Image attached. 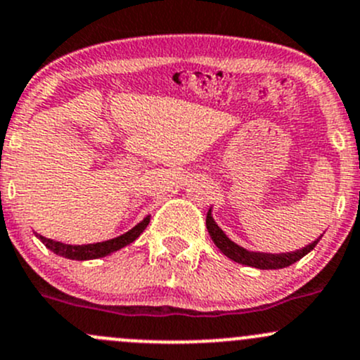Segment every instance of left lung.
Masks as SVG:
<instances>
[{"mask_svg": "<svg viewBox=\"0 0 360 360\" xmlns=\"http://www.w3.org/2000/svg\"><path fill=\"white\" fill-rule=\"evenodd\" d=\"M205 224H207V231H209L210 238L216 244V248L224 254V256L230 257L231 261L235 263L245 264V266H252V268H259V270H278V268H285L291 266L292 263L300 261L301 257L307 256L311 249L317 245V242L321 240V237L317 238L315 242H311L310 245L307 248L296 250V252H288V254H264V252H249L240 245H237L235 242H231L230 238L224 235V231L214 223L212 216H210V210L207 212L205 217Z\"/></svg>", "mask_w": 360, "mask_h": 360, "instance_id": "1", "label": "left lung"}]
</instances>
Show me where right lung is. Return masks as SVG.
<instances>
[{
	"label": "right lung",
	"instance_id": "add662e5",
	"mask_svg": "<svg viewBox=\"0 0 360 360\" xmlns=\"http://www.w3.org/2000/svg\"><path fill=\"white\" fill-rule=\"evenodd\" d=\"M148 223H150V216L144 217L137 226H134L132 230L127 231V233L120 235V237L111 238L106 242H97V244H86V245H69L63 244V242H56L52 238H45L41 235L36 233V237L43 242L52 252L59 254V256L68 257V259H76V261H85V259H97V257H104L108 254L120 250L125 245L132 244L144 230H146Z\"/></svg>",
	"mask_w": 360,
	"mask_h": 360
}]
</instances>
